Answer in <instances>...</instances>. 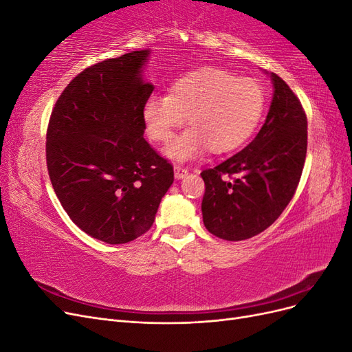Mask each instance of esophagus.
Returning a JSON list of instances; mask_svg holds the SVG:
<instances>
[{
    "mask_svg": "<svg viewBox=\"0 0 352 352\" xmlns=\"http://www.w3.org/2000/svg\"><path fill=\"white\" fill-rule=\"evenodd\" d=\"M188 176V170L186 168H184V167H180V166H176L175 167V177L179 180V179H184V177H186Z\"/></svg>",
    "mask_w": 352,
    "mask_h": 352,
    "instance_id": "34e87169",
    "label": "esophagus"
}]
</instances>
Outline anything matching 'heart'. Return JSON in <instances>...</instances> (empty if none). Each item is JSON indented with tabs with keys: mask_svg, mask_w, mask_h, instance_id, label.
<instances>
[{
	"mask_svg": "<svg viewBox=\"0 0 352 352\" xmlns=\"http://www.w3.org/2000/svg\"><path fill=\"white\" fill-rule=\"evenodd\" d=\"M265 107V92L250 78L206 67L177 79L170 94H154L142 107L146 135L167 142L185 122L190 126L164 148V155L185 163L204 153L238 150L257 129Z\"/></svg>",
	"mask_w": 352,
	"mask_h": 352,
	"instance_id": "obj_1",
	"label": "heart"
}]
</instances>
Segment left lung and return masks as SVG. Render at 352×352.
Listing matches in <instances>:
<instances>
[{
	"label": "left lung",
	"mask_w": 352,
	"mask_h": 352,
	"mask_svg": "<svg viewBox=\"0 0 352 352\" xmlns=\"http://www.w3.org/2000/svg\"><path fill=\"white\" fill-rule=\"evenodd\" d=\"M269 76L273 98L257 136L238 154L201 173L204 226L226 241L252 238L273 225L292 199L305 163L302 105L278 74Z\"/></svg>",
	"instance_id": "1"
}]
</instances>
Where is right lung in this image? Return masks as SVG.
Here are the masks:
<instances>
[{"instance_id":"right-lung-1","label":"right lung","mask_w":352,"mask_h":352,"mask_svg":"<svg viewBox=\"0 0 352 352\" xmlns=\"http://www.w3.org/2000/svg\"><path fill=\"white\" fill-rule=\"evenodd\" d=\"M151 50L97 63L78 74L52 110L47 166L74 225L111 245L150 229L173 184V167L144 140L142 107L154 91L142 73Z\"/></svg>"}]
</instances>
